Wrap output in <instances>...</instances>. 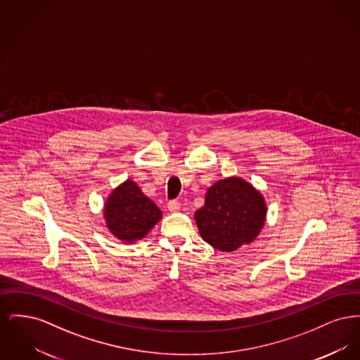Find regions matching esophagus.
<instances>
[{
	"label": "esophagus",
	"instance_id": "34e87169",
	"mask_svg": "<svg viewBox=\"0 0 360 360\" xmlns=\"http://www.w3.org/2000/svg\"><path fill=\"white\" fill-rule=\"evenodd\" d=\"M167 207H169L170 212H178L179 207H181V204L176 200H172V201L167 202Z\"/></svg>",
	"mask_w": 360,
	"mask_h": 360
}]
</instances>
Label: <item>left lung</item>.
I'll use <instances>...</instances> for the list:
<instances>
[{
	"label": "left lung",
	"instance_id": "1",
	"mask_svg": "<svg viewBox=\"0 0 360 360\" xmlns=\"http://www.w3.org/2000/svg\"><path fill=\"white\" fill-rule=\"evenodd\" d=\"M266 219L260 193L240 178L216 182L195 212L201 238L220 251H235L257 238Z\"/></svg>",
	"mask_w": 360,
	"mask_h": 360
}]
</instances>
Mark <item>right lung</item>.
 I'll return each mask as SVG.
<instances>
[{"label":"right lung","instance_id":"add662e5","mask_svg":"<svg viewBox=\"0 0 360 360\" xmlns=\"http://www.w3.org/2000/svg\"><path fill=\"white\" fill-rule=\"evenodd\" d=\"M160 217L159 207L132 181L116 188L105 205L108 228L115 236L128 243L144 238Z\"/></svg>","mask_w":360,"mask_h":360}]
</instances>
